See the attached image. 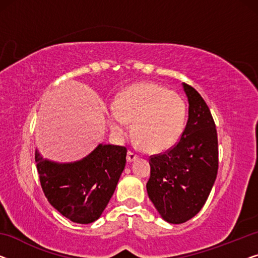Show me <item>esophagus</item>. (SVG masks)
Listing matches in <instances>:
<instances>
[{
    "instance_id": "obj_1",
    "label": "esophagus",
    "mask_w": 258,
    "mask_h": 258,
    "mask_svg": "<svg viewBox=\"0 0 258 258\" xmlns=\"http://www.w3.org/2000/svg\"><path fill=\"white\" fill-rule=\"evenodd\" d=\"M138 157H139V155H138L136 152L128 151V153H127V161H128V162H133V161H136Z\"/></svg>"
}]
</instances>
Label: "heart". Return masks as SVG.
I'll return each mask as SVG.
<instances>
[{
    "label": "heart",
    "mask_w": 258,
    "mask_h": 258,
    "mask_svg": "<svg viewBox=\"0 0 258 258\" xmlns=\"http://www.w3.org/2000/svg\"><path fill=\"white\" fill-rule=\"evenodd\" d=\"M186 119L185 103L178 95L154 83H139L121 91L107 110L114 136L125 137L127 121L148 151L161 152L174 146L182 136Z\"/></svg>",
    "instance_id": "obj_1"
}]
</instances>
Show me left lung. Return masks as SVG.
<instances>
[{
    "mask_svg": "<svg viewBox=\"0 0 258 258\" xmlns=\"http://www.w3.org/2000/svg\"><path fill=\"white\" fill-rule=\"evenodd\" d=\"M189 118L178 142L149 157L148 197L157 212L170 224L194 218L206 203L217 178L219 151L217 128L209 106L186 83Z\"/></svg>",
    "mask_w": 258,
    "mask_h": 258,
    "instance_id": "left-lung-1",
    "label": "left lung"
}]
</instances>
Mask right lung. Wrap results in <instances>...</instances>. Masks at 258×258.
<instances>
[{
	"label": "right lung",
	"mask_w": 258,
	"mask_h": 258,
	"mask_svg": "<svg viewBox=\"0 0 258 258\" xmlns=\"http://www.w3.org/2000/svg\"><path fill=\"white\" fill-rule=\"evenodd\" d=\"M124 146L98 145L83 160L55 163L36 151L37 170L49 204L76 224H90L101 217L116 190L126 164Z\"/></svg>",
	"instance_id": "right-lung-1"
}]
</instances>
